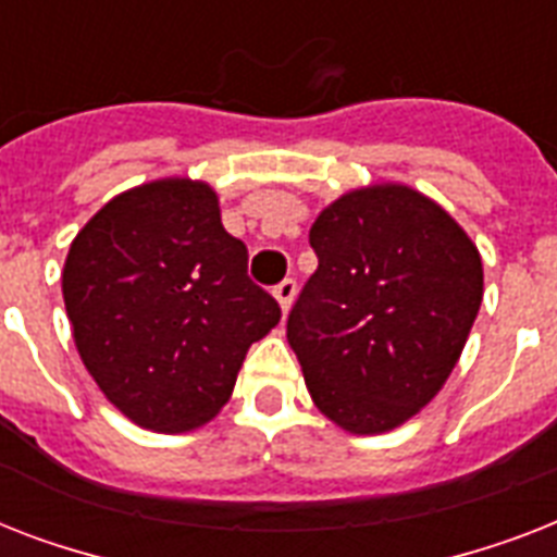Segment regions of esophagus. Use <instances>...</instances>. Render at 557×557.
I'll use <instances>...</instances> for the list:
<instances>
[{
  "label": "esophagus",
  "instance_id": "obj_1",
  "mask_svg": "<svg viewBox=\"0 0 557 557\" xmlns=\"http://www.w3.org/2000/svg\"><path fill=\"white\" fill-rule=\"evenodd\" d=\"M295 295H297V283L292 277H286L283 283H277V286H274V297H277V304L283 312H288V306H292Z\"/></svg>",
  "mask_w": 557,
  "mask_h": 557
}]
</instances>
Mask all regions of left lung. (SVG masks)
Segmentation results:
<instances>
[{
    "label": "left lung",
    "mask_w": 557,
    "mask_h": 557,
    "mask_svg": "<svg viewBox=\"0 0 557 557\" xmlns=\"http://www.w3.org/2000/svg\"><path fill=\"white\" fill-rule=\"evenodd\" d=\"M318 271L286 321L314 405L349 433H384L442 389L483 304V262L422 193L375 185L309 231Z\"/></svg>",
    "instance_id": "1"
}]
</instances>
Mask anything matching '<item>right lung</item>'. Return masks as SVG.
Instances as JSON below:
<instances>
[{"label": "right lung", "instance_id": "obj_1", "mask_svg": "<svg viewBox=\"0 0 557 557\" xmlns=\"http://www.w3.org/2000/svg\"><path fill=\"white\" fill-rule=\"evenodd\" d=\"M63 300L83 364L150 431H193L234 393L280 304L248 277V248L222 227L216 193L190 178L135 187L74 236Z\"/></svg>", "mask_w": 557, "mask_h": 557}]
</instances>
